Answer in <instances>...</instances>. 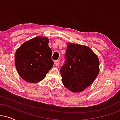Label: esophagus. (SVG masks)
I'll list each match as a JSON object with an SVG mask.
<instances>
[{
	"label": "esophagus",
	"mask_w": 120,
	"mask_h": 120,
	"mask_svg": "<svg viewBox=\"0 0 120 120\" xmlns=\"http://www.w3.org/2000/svg\"><path fill=\"white\" fill-rule=\"evenodd\" d=\"M59 63H60V61L59 60H56V61H55V65L56 66L59 65Z\"/></svg>",
	"instance_id": "1"
}]
</instances>
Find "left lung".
<instances>
[{
	"label": "left lung",
	"instance_id": "1",
	"mask_svg": "<svg viewBox=\"0 0 120 120\" xmlns=\"http://www.w3.org/2000/svg\"><path fill=\"white\" fill-rule=\"evenodd\" d=\"M65 59L60 69L62 82L71 91H82L98 75L99 60L89 47L68 43Z\"/></svg>",
	"mask_w": 120,
	"mask_h": 120
}]
</instances>
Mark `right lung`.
I'll use <instances>...</instances> for the list:
<instances>
[{"label": "right lung", "instance_id": "obj_1", "mask_svg": "<svg viewBox=\"0 0 120 120\" xmlns=\"http://www.w3.org/2000/svg\"><path fill=\"white\" fill-rule=\"evenodd\" d=\"M47 37H37L24 42L15 53V65L20 76L30 83H37L53 67L52 50Z\"/></svg>", "mask_w": 120, "mask_h": 120}]
</instances>
